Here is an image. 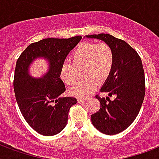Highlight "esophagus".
<instances>
[{"label": "esophagus", "mask_w": 159, "mask_h": 159, "mask_svg": "<svg viewBox=\"0 0 159 159\" xmlns=\"http://www.w3.org/2000/svg\"><path fill=\"white\" fill-rule=\"evenodd\" d=\"M77 101L79 102V103H83L84 101H86V99H82V98H79V99H77Z\"/></svg>", "instance_id": "1"}]
</instances>
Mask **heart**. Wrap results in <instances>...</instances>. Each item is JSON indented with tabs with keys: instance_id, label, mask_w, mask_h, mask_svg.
<instances>
[{
	"instance_id": "b5f03b06",
	"label": "heart",
	"mask_w": 159,
	"mask_h": 159,
	"mask_svg": "<svg viewBox=\"0 0 159 159\" xmlns=\"http://www.w3.org/2000/svg\"><path fill=\"white\" fill-rule=\"evenodd\" d=\"M70 63H65L59 76L66 84H72L76 79V69L83 67V82L75 83L69 89L73 96L87 97L93 92L96 83H105L113 70L115 53L106 42H83L73 50L70 56Z\"/></svg>"
}]
</instances>
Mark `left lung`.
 I'll return each instance as SVG.
<instances>
[{"label": "left lung", "mask_w": 159, "mask_h": 159, "mask_svg": "<svg viewBox=\"0 0 159 159\" xmlns=\"http://www.w3.org/2000/svg\"><path fill=\"white\" fill-rule=\"evenodd\" d=\"M103 41L112 48L115 64L112 72L100 89L115 94L116 99L101 98L96 95L100 103V110L91 115L93 125L101 133L113 135L126 129L140 110L145 97V73L140 56L134 49L123 40L109 34L86 36Z\"/></svg>", "instance_id": "left-lung-1"}]
</instances>
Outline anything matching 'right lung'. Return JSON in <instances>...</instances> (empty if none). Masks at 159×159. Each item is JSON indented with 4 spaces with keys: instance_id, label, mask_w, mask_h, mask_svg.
I'll return each instance as SVG.
<instances>
[{
    "instance_id": "add662e5",
    "label": "right lung",
    "mask_w": 159,
    "mask_h": 159,
    "mask_svg": "<svg viewBox=\"0 0 159 159\" xmlns=\"http://www.w3.org/2000/svg\"><path fill=\"white\" fill-rule=\"evenodd\" d=\"M82 36L68 39L47 38L31 43L17 60L13 89L23 117L37 133L46 136L59 134L68 121L70 108L76 104L74 97H63L66 87L59 72L68 55ZM44 57L49 63V71L34 79L29 68L36 58Z\"/></svg>"
}]
</instances>
